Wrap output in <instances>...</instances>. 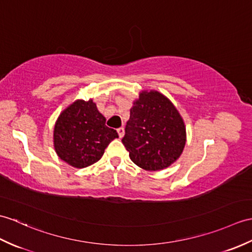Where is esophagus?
Segmentation results:
<instances>
[{
	"mask_svg": "<svg viewBox=\"0 0 252 252\" xmlns=\"http://www.w3.org/2000/svg\"><path fill=\"white\" fill-rule=\"evenodd\" d=\"M117 132H118V135H119V137L120 138H122L124 137V135H125V127H119L118 130H117Z\"/></svg>",
	"mask_w": 252,
	"mask_h": 252,
	"instance_id": "esophagus-1",
	"label": "esophagus"
}]
</instances>
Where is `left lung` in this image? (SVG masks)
Listing matches in <instances>:
<instances>
[{"label":"left lung","instance_id":"8db88e82","mask_svg":"<svg viewBox=\"0 0 252 252\" xmlns=\"http://www.w3.org/2000/svg\"><path fill=\"white\" fill-rule=\"evenodd\" d=\"M186 140L184 119L171 99L157 90L140 92L122 138L130 159L145 171H161L179 159Z\"/></svg>","mask_w":252,"mask_h":252}]
</instances>
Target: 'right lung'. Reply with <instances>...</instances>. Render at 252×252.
<instances>
[{
	"label": "right lung",
	"instance_id": "add662e5",
	"mask_svg": "<svg viewBox=\"0 0 252 252\" xmlns=\"http://www.w3.org/2000/svg\"><path fill=\"white\" fill-rule=\"evenodd\" d=\"M96 104L76 99L58 117L54 128V147L58 157L73 167L84 168L97 162L108 144L118 138Z\"/></svg>",
	"mask_w": 252,
	"mask_h": 252
}]
</instances>
